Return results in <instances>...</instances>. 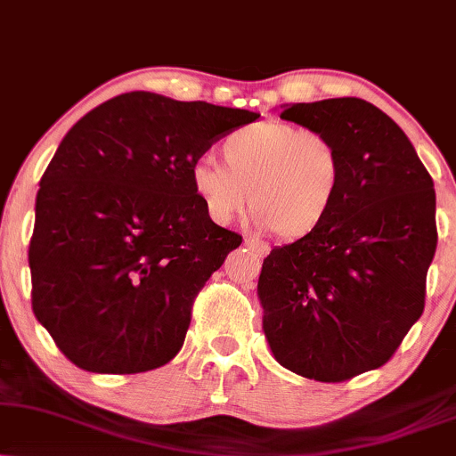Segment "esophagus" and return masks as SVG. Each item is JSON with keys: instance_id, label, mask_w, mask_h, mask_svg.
<instances>
[{"instance_id": "obj_1", "label": "esophagus", "mask_w": 456, "mask_h": 456, "mask_svg": "<svg viewBox=\"0 0 456 456\" xmlns=\"http://www.w3.org/2000/svg\"><path fill=\"white\" fill-rule=\"evenodd\" d=\"M244 244H246L248 248H250V250L255 252L256 256H261V258L267 256L269 250H271V248H269L267 244H265V241H258V240H255V238H246Z\"/></svg>"}]
</instances>
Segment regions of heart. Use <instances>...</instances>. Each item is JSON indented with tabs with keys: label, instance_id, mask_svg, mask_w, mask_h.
I'll list each match as a JSON object with an SVG mask.
<instances>
[{
	"label": "heart",
	"instance_id": "obj_1",
	"mask_svg": "<svg viewBox=\"0 0 456 456\" xmlns=\"http://www.w3.org/2000/svg\"><path fill=\"white\" fill-rule=\"evenodd\" d=\"M221 159L201 155L191 164V187L218 224L250 210L278 240H301L320 229L343 189L345 164L324 132L284 122H261L223 141Z\"/></svg>",
	"mask_w": 456,
	"mask_h": 456
}]
</instances>
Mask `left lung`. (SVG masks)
<instances>
[{"label":"left lung","instance_id":"8db88e82","mask_svg":"<svg viewBox=\"0 0 456 456\" xmlns=\"http://www.w3.org/2000/svg\"><path fill=\"white\" fill-rule=\"evenodd\" d=\"M280 118L330 136L345 178L324 224L263 261V330L288 370L343 383L387 364L423 314L437 244L434 181L370 102H297Z\"/></svg>","mask_w":456,"mask_h":456}]
</instances>
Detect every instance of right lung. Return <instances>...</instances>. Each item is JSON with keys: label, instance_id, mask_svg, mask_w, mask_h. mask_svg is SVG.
Returning a JSON list of instances; mask_svg holds the SVG:
<instances>
[{"label": "right lung", "instance_id": "obj_1", "mask_svg": "<svg viewBox=\"0 0 456 456\" xmlns=\"http://www.w3.org/2000/svg\"><path fill=\"white\" fill-rule=\"evenodd\" d=\"M256 118L138 90L67 132L39 183L28 267L33 314L75 366L134 374L181 351L195 297L241 244L189 170Z\"/></svg>", "mask_w": 456, "mask_h": 456}]
</instances>
